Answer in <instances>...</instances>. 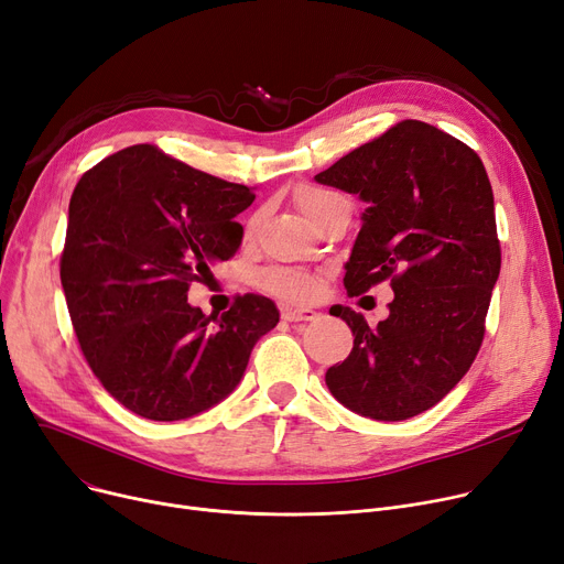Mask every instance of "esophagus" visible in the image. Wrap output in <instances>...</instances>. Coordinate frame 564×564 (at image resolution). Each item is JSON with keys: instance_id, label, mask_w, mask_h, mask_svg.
I'll return each mask as SVG.
<instances>
[{"instance_id": "obj_1", "label": "esophagus", "mask_w": 564, "mask_h": 564, "mask_svg": "<svg viewBox=\"0 0 564 564\" xmlns=\"http://www.w3.org/2000/svg\"><path fill=\"white\" fill-rule=\"evenodd\" d=\"M282 318L289 323H297V321H314L316 312L307 310V307H282Z\"/></svg>"}]
</instances>
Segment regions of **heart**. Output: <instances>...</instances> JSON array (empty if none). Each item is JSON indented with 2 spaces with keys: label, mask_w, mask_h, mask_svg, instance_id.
<instances>
[{
  "label": "heart",
  "mask_w": 564,
  "mask_h": 564,
  "mask_svg": "<svg viewBox=\"0 0 564 564\" xmlns=\"http://www.w3.org/2000/svg\"><path fill=\"white\" fill-rule=\"evenodd\" d=\"M335 197H341L333 191L307 186L301 193H297V205L305 212L310 218L316 209H321L325 203L335 200ZM259 284L282 297H289V301H307L316 293V280L305 273V271H295V269H269L259 275Z\"/></svg>",
  "instance_id": "b5f03b06"
}]
</instances>
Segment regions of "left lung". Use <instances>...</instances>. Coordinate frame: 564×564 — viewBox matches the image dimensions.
Returning <instances> with one entry per match:
<instances>
[{
  "label": "left lung",
  "instance_id": "1",
  "mask_svg": "<svg viewBox=\"0 0 564 564\" xmlns=\"http://www.w3.org/2000/svg\"><path fill=\"white\" fill-rule=\"evenodd\" d=\"M369 207L346 261L350 295L389 280V316L369 327L335 305L352 350L325 384L348 410L403 421L433 405L474 364L501 271L494 193L480 156L446 131L403 120L314 177Z\"/></svg>",
  "mask_w": 564,
  "mask_h": 564
}]
</instances>
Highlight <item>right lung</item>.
<instances>
[{
    "label": "right lung",
    "instance_id": "1",
    "mask_svg": "<svg viewBox=\"0 0 564 564\" xmlns=\"http://www.w3.org/2000/svg\"><path fill=\"white\" fill-rule=\"evenodd\" d=\"M252 188L131 145L84 173L68 209L61 284L95 378L143 419L200 414L237 389L280 312L239 295L225 314L186 303L193 280L235 257Z\"/></svg>",
    "mask_w": 564,
    "mask_h": 564
}]
</instances>
